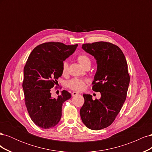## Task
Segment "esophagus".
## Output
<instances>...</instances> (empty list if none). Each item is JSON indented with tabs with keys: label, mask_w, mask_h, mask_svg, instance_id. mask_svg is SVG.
Segmentation results:
<instances>
[{
	"label": "esophagus",
	"mask_w": 152,
	"mask_h": 152,
	"mask_svg": "<svg viewBox=\"0 0 152 152\" xmlns=\"http://www.w3.org/2000/svg\"><path fill=\"white\" fill-rule=\"evenodd\" d=\"M79 94V93H77V92H73V93H72V96H75Z\"/></svg>",
	"instance_id": "34e87169"
}]
</instances>
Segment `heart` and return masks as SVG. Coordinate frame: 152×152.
<instances>
[{
	"label": "heart",
	"instance_id": "b5f03b06",
	"mask_svg": "<svg viewBox=\"0 0 152 152\" xmlns=\"http://www.w3.org/2000/svg\"><path fill=\"white\" fill-rule=\"evenodd\" d=\"M77 60L80 63V65L84 68H85L87 65H91V60L89 58L86 54L84 53L78 55V56L77 57ZM68 64L66 61H64L62 64V74L66 75L68 72ZM86 82V80L74 78V79H72L67 82V86L72 90L80 91L84 89Z\"/></svg>",
	"mask_w": 152,
	"mask_h": 152
}]
</instances>
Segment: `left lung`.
<instances>
[{"mask_svg": "<svg viewBox=\"0 0 152 152\" xmlns=\"http://www.w3.org/2000/svg\"><path fill=\"white\" fill-rule=\"evenodd\" d=\"M82 48L96 59L93 90L101 93V98L93 100L91 95L84 94L80 117L87 127L100 130L113 123L126 99L130 82L127 63L122 50L110 42L84 44Z\"/></svg>", "mask_w": 152, "mask_h": 152, "instance_id": "obj_1", "label": "left lung"}]
</instances>
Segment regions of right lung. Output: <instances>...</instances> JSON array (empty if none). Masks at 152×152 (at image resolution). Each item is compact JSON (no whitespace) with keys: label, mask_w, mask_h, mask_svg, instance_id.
I'll list each match as a JSON object with an SVG mask.
<instances>
[{"label":"right lung","mask_w":152,"mask_h":152,"mask_svg":"<svg viewBox=\"0 0 152 152\" xmlns=\"http://www.w3.org/2000/svg\"><path fill=\"white\" fill-rule=\"evenodd\" d=\"M77 46L45 42L35 48L27 59L22 85L25 105L31 121L41 128L46 129L57 125L61 117L63 103L72 97L70 93L63 90L57 98H53L50 91L62 75L63 61Z\"/></svg>","instance_id":"1"}]
</instances>
